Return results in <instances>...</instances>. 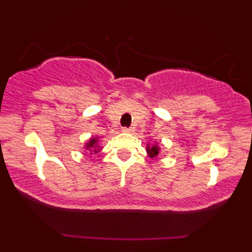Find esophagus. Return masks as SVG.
<instances>
[{
  "instance_id": "obj_1",
  "label": "esophagus",
  "mask_w": 252,
  "mask_h": 252,
  "mask_svg": "<svg viewBox=\"0 0 252 252\" xmlns=\"http://www.w3.org/2000/svg\"><path fill=\"white\" fill-rule=\"evenodd\" d=\"M123 131L124 132H132L134 131V128H132V126H130V128H126V126H123Z\"/></svg>"
}]
</instances>
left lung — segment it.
<instances>
[{
	"label": "left lung",
	"mask_w": 252,
	"mask_h": 252,
	"mask_svg": "<svg viewBox=\"0 0 252 252\" xmlns=\"http://www.w3.org/2000/svg\"><path fill=\"white\" fill-rule=\"evenodd\" d=\"M158 150H160V148H158V146H152V147H147V152H148V154H149V156L150 158H156V156H158Z\"/></svg>",
	"instance_id": "8db88e82"
}]
</instances>
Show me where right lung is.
Masks as SVG:
<instances>
[{"label":"right lung","instance_id":"1","mask_svg":"<svg viewBox=\"0 0 252 252\" xmlns=\"http://www.w3.org/2000/svg\"><path fill=\"white\" fill-rule=\"evenodd\" d=\"M97 142H98L97 137H94V138H91V140H90L89 142L85 144V146H86L85 149L90 150V154H92V153H98V150H99V149H98V148H99V146H98Z\"/></svg>","mask_w":252,"mask_h":252}]
</instances>
